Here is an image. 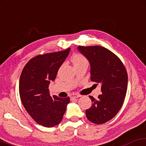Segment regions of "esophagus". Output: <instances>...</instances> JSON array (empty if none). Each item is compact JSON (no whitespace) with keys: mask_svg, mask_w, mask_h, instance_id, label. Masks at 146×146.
<instances>
[{"mask_svg":"<svg viewBox=\"0 0 146 146\" xmlns=\"http://www.w3.org/2000/svg\"><path fill=\"white\" fill-rule=\"evenodd\" d=\"M80 96H81V95H80V94L73 93L70 95V98H71V99H74V98H76L80 97Z\"/></svg>","mask_w":146,"mask_h":146,"instance_id":"esophagus-1","label":"esophagus"}]
</instances>
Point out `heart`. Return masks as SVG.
<instances>
[{"instance_id": "1", "label": "heart", "mask_w": 146, "mask_h": 146, "mask_svg": "<svg viewBox=\"0 0 146 146\" xmlns=\"http://www.w3.org/2000/svg\"><path fill=\"white\" fill-rule=\"evenodd\" d=\"M71 60L74 68L84 65V64L88 65V60H87L86 57L83 54H79V53L74 55Z\"/></svg>"}]
</instances>
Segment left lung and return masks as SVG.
Returning a JSON list of instances; mask_svg holds the SVG:
<instances>
[{
	"label": "left lung",
	"mask_w": 146,
	"mask_h": 146,
	"mask_svg": "<svg viewBox=\"0 0 146 146\" xmlns=\"http://www.w3.org/2000/svg\"><path fill=\"white\" fill-rule=\"evenodd\" d=\"M90 64V80L101 84L97 99L89 97L92 106L86 110L87 119L95 124L112 119L121 108L127 88V73L119 58L108 49L98 45L78 46Z\"/></svg>",
	"instance_id": "1"
}]
</instances>
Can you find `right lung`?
Masks as SVG:
<instances>
[{
  "label": "right lung",
  "mask_w": 146,
  "mask_h": 146,
  "mask_svg": "<svg viewBox=\"0 0 146 146\" xmlns=\"http://www.w3.org/2000/svg\"><path fill=\"white\" fill-rule=\"evenodd\" d=\"M70 48L34 57L25 66L19 80L23 105L35 121L46 127L56 126L63 119L70 98L50 96L49 84L67 58Z\"/></svg>",
  "instance_id": "1"
}]
</instances>
